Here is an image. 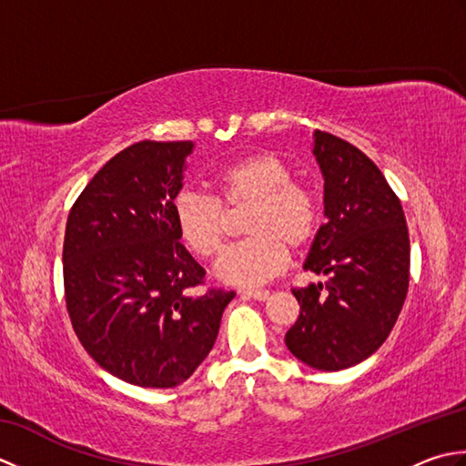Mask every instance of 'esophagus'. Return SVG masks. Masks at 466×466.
Masks as SVG:
<instances>
[{"mask_svg":"<svg viewBox=\"0 0 466 466\" xmlns=\"http://www.w3.org/2000/svg\"><path fill=\"white\" fill-rule=\"evenodd\" d=\"M246 299H254V300H266L270 296L268 290H242L240 292Z\"/></svg>","mask_w":466,"mask_h":466,"instance_id":"esophagus-1","label":"esophagus"}]
</instances>
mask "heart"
Wrapping results in <instances>:
<instances>
[{"label":"heart","instance_id":"b5f03b06","mask_svg":"<svg viewBox=\"0 0 466 466\" xmlns=\"http://www.w3.org/2000/svg\"><path fill=\"white\" fill-rule=\"evenodd\" d=\"M290 164L274 152H256L224 166L214 176L218 196L182 187L172 216L182 242L200 258H212L226 242L230 216L248 210L242 230L250 238L236 244L216 264V276L236 286L270 280L319 232V204L309 187L294 182Z\"/></svg>","mask_w":466,"mask_h":466}]
</instances>
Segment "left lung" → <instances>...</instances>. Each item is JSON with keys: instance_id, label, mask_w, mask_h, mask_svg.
<instances>
[{"instance_id": "obj_1", "label": "left lung", "mask_w": 466, "mask_h": 466, "mask_svg": "<svg viewBox=\"0 0 466 466\" xmlns=\"http://www.w3.org/2000/svg\"><path fill=\"white\" fill-rule=\"evenodd\" d=\"M324 177L326 222L304 270L329 276L294 289L300 316L286 332L289 350L316 370H342L389 339L409 292L410 242L397 194L359 147L314 132Z\"/></svg>"}]
</instances>
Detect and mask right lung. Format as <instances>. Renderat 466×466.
<instances>
[{"mask_svg":"<svg viewBox=\"0 0 466 466\" xmlns=\"http://www.w3.org/2000/svg\"><path fill=\"white\" fill-rule=\"evenodd\" d=\"M192 142L144 140L116 154L72 206L64 238L69 320L104 370L174 389L212 350L236 292L204 284L172 216Z\"/></svg>","mask_w":466,"mask_h":466,"instance_id":"add662e5","label":"right lung"}]
</instances>
